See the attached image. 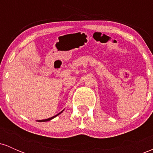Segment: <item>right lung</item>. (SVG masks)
I'll list each match as a JSON object with an SVG mask.
<instances>
[{"label":"right lung","instance_id":"1","mask_svg":"<svg viewBox=\"0 0 153 153\" xmlns=\"http://www.w3.org/2000/svg\"><path fill=\"white\" fill-rule=\"evenodd\" d=\"M62 111H63V110H62V111H61V112H59V114H57V115L54 116V117H51V118H49V119H42V120H39V121H38V122H47V121H50V120H51V119H54V117H57V115H59V114H61V113H62Z\"/></svg>","mask_w":153,"mask_h":153}]
</instances>
